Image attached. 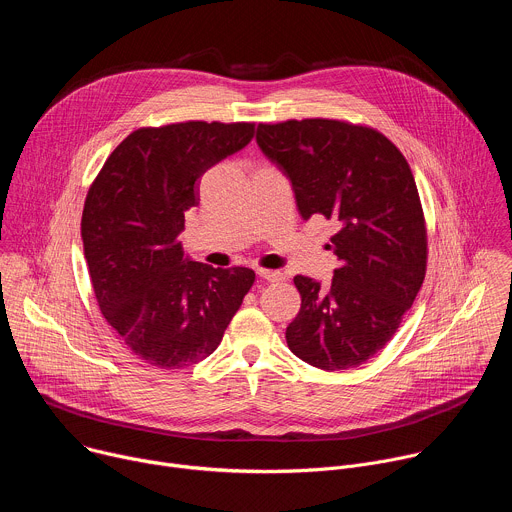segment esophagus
Returning <instances> with one entry per match:
<instances>
[{
	"label": "esophagus",
	"instance_id": "obj_1",
	"mask_svg": "<svg viewBox=\"0 0 512 512\" xmlns=\"http://www.w3.org/2000/svg\"><path fill=\"white\" fill-rule=\"evenodd\" d=\"M255 271H257V275H259L261 279H265V281H283V279H285V275H283V273H279V271H273V269H263V267H257Z\"/></svg>",
	"mask_w": 512,
	"mask_h": 512
}]
</instances>
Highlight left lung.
Listing matches in <instances>:
<instances>
[{
  "instance_id": "left-lung-1",
  "label": "left lung",
  "mask_w": 512,
  "mask_h": 512,
  "mask_svg": "<svg viewBox=\"0 0 512 512\" xmlns=\"http://www.w3.org/2000/svg\"><path fill=\"white\" fill-rule=\"evenodd\" d=\"M257 143L296 190L300 214L334 221L328 287L306 275L287 346L316 369L346 371L397 332L427 271V227L413 172L375 127L342 119L259 123Z\"/></svg>"
}]
</instances>
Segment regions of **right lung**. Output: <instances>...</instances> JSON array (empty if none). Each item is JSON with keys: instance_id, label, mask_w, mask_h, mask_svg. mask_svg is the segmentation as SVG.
Instances as JSON below:
<instances>
[{"instance_id": "1", "label": "right lung", "mask_w": 512, "mask_h": 512, "mask_svg": "<svg viewBox=\"0 0 512 512\" xmlns=\"http://www.w3.org/2000/svg\"><path fill=\"white\" fill-rule=\"evenodd\" d=\"M253 133L247 121L139 127L87 192L81 237L99 310L150 367L178 371L212 354L255 281L249 267L184 259L178 241L196 180Z\"/></svg>"}]
</instances>
